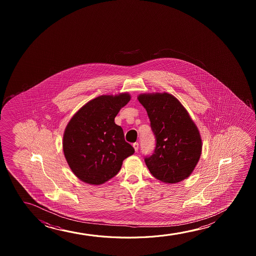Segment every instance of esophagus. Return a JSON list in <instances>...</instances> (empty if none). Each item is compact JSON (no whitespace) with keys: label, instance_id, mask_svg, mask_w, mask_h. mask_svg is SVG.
<instances>
[{"label":"esophagus","instance_id":"1","mask_svg":"<svg viewBox=\"0 0 256 256\" xmlns=\"http://www.w3.org/2000/svg\"><path fill=\"white\" fill-rule=\"evenodd\" d=\"M133 147L136 152H137L138 150H139V144H138V142H134V144H133Z\"/></svg>","mask_w":256,"mask_h":256}]
</instances>
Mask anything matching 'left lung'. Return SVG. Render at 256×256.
<instances>
[{"label":"left lung","instance_id":"left-lung-1","mask_svg":"<svg viewBox=\"0 0 256 256\" xmlns=\"http://www.w3.org/2000/svg\"><path fill=\"white\" fill-rule=\"evenodd\" d=\"M138 100L146 109L156 144L145 164L156 178L176 184L187 178L198 162L202 140L187 110L167 92L144 94Z\"/></svg>","mask_w":256,"mask_h":256}]
</instances>
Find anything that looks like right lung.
Listing matches in <instances>:
<instances>
[{
    "instance_id": "1",
    "label": "right lung",
    "mask_w": 256,
    "mask_h": 256,
    "mask_svg": "<svg viewBox=\"0 0 256 256\" xmlns=\"http://www.w3.org/2000/svg\"><path fill=\"white\" fill-rule=\"evenodd\" d=\"M128 92L102 95L78 111L67 124L63 137L64 158L81 181L98 186L112 178L124 159L134 153L124 139L114 118L130 100Z\"/></svg>"
}]
</instances>
